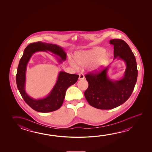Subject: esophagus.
Wrapping results in <instances>:
<instances>
[{
  "label": "esophagus",
  "mask_w": 152,
  "mask_h": 152,
  "mask_svg": "<svg viewBox=\"0 0 152 152\" xmlns=\"http://www.w3.org/2000/svg\"><path fill=\"white\" fill-rule=\"evenodd\" d=\"M85 77L84 75L82 73H80L79 74V80H83L84 79Z\"/></svg>",
  "instance_id": "esophagus-1"
}]
</instances>
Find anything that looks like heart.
Masks as SVG:
<instances>
[{
  "label": "heart",
  "mask_w": 152,
  "mask_h": 152,
  "mask_svg": "<svg viewBox=\"0 0 152 152\" xmlns=\"http://www.w3.org/2000/svg\"><path fill=\"white\" fill-rule=\"evenodd\" d=\"M109 59V54L105 52L104 49L96 48L88 51L76 52L74 56L75 62L69 59V63L76 69L78 67L84 68L91 66L92 72H97L107 64Z\"/></svg>",
  "instance_id": "b5f03b06"
}]
</instances>
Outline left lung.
Instances as JSON below:
<instances>
[{
	"label": "left lung",
	"instance_id": "left-lung-1",
	"mask_svg": "<svg viewBox=\"0 0 152 152\" xmlns=\"http://www.w3.org/2000/svg\"><path fill=\"white\" fill-rule=\"evenodd\" d=\"M110 44L114 46V59L123 60L126 68L123 77L118 80H111L107 76L109 66L100 72L85 76L88 87L85 91V97L90 105L99 109H112L124 103L137 82V63L129 46L121 39L111 40Z\"/></svg>",
	"mask_w": 152,
	"mask_h": 152
}]
</instances>
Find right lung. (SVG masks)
<instances>
[{
	"label": "right lung",
	"instance_id": "1",
	"mask_svg": "<svg viewBox=\"0 0 152 152\" xmlns=\"http://www.w3.org/2000/svg\"><path fill=\"white\" fill-rule=\"evenodd\" d=\"M39 51H49L59 57L60 59L57 57L59 63L66 59V52L60 46L42 42L31 43L25 48L20 60L16 74V84L23 99L32 109L39 112H52L61 107L65 99L66 90L77 82L79 76L61 71L58 74L55 86L46 97L39 99L30 97L25 91L26 70L32 56Z\"/></svg>",
	"mask_w": 152,
	"mask_h": 152
}]
</instances>
